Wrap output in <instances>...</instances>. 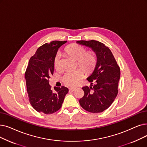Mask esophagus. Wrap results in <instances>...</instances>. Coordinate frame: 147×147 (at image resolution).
I'll return each mask as SVG.
<instances>
[{
    "mask_svg": "<svg viewBox=\"0 0 147 147\" xmlns=\"http://www.w3.org/2000/svg\"><path fill=\"white\" fill-rule=\"evenodd\" d=\"M75 89H76L75 88H69L70 91H74L75 90Z\"/></svg>",
    "mask_w": 147,
    "mask_h": 147,
    "instance_id": "obj_1",
    "label": "esophagus"
}]
</instances>
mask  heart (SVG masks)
Returning a JSON list of instances; mask_svg holds the SVG:
<instances>
[{"instance_id": "b5f03b06", "label": "heart", "mask_w": 147, "mask_h": 147, "mask_svg": "<svg viewBox=\"0 0 147 147\" xmlns=\"http://www.w3.org/2000/svg\"><path fill=\"white\" fill-rule=\"evenodd\" d=\"M65 52L70 56L78 61V65L86 72L92 71L96 65L97 59L95 53L92 51L86 52L84 47L77 44H72L66 47ZM61 55L56 54L54 59V67L56 69L60 68ZM85 72L82 69L67 71L62 78L64 84L69 86H74L79 81L84 77Z\"/></svg>"}]
</instances>
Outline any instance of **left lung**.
<instances>
[{"mask_svg": "<svg viewBox=\"0 0 147 147\" xmlns=\"http://www.w3.org/2000/svg\"><path fill=\"white\" fill-rule=\"evenodd\" d=\"M77 43L91 48L97 56L94 71L86 79L91 85L82 87L84 95L79 103L88 112H102L112 105L118 94L119 67L111 50L103 43L95 40H81Z\"/></svg>", "mask_w": 147, "mask_h": 147, "instance_id": "left-lung-1", "label": "left lung"}]
</instances>
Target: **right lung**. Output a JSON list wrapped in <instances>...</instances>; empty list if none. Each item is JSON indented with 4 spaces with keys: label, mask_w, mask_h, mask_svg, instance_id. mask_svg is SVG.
Segmentation results:
<instances>
[{
    "label": "right lung",
    "mask_w": 147,
    "mask_h": 147,
    "mask_svg": "<svg viewBox=\"0 0 147 147\" xmlns=\"http://www.w3.org/2000/svg\"><path fill=\"white\" fill-rule=\"evenodd\" d=\"M67 41H53L40 47L30 58L25 72L29 100L38 112L51 114L62 106L68 89L65 86L51 89L49 78L54 71V59L58 49Z\"/></svg>",
    "instance_id": "right-lung-1"
}]
</instances>
